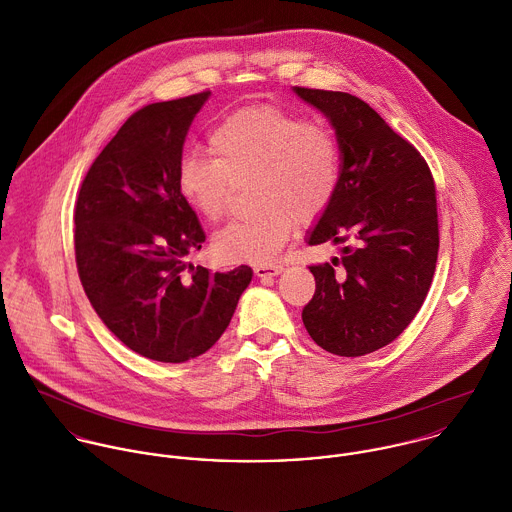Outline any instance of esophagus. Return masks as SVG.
Returning <instances> with one entry per match:
<instances>
[{
    "label": "esophagus",
    "instance_id": "esophagus-1",
    "mask_svg": "<svg viewBox=\"0 0 512 512\" xmlns=\"http://www.w3.org/2000/svg\"><path fill=\"white\" fill-rule=\"evenodd\" d=\"M279 273H283V265H257V267H255V275H257L259 279L277 277Z\"/></svg>",
    "mask_w": 512,
    "mask_h": 512
}]
</instances>
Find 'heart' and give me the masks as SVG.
I'll return each instance as SVG.
<instances>
[{"mask_svg": "<svg viewBox=\"0 0 512 512\" xmlns=\"http://www.w3.org/2000/svg\"><path fill=\"white\" fill-rule=\"evenodd\" d=\"M215 157L185 155L177 167L183 199L205 219L227 213L231 179L253 175L249 219L215 235L223 261L265 265L285 245L293 221L309 223L329 205L339 181V149L321 125L275 107L239 109L209 133Z\"/></svg>", "mask_w": 512, "mask_h": 512, "instance_id": "heart-1", "label": "heart"}]
</instances>
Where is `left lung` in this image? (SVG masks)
Wrapping results in <instances>:
<instances>
[{"instance_id":"8db88e82","label":"left lung","mask_w":512,"mask_h":512,"mask_svg":"<svg viewBox=\"0 0 512 512\" xmlns=\"http://www.w3.org/2000/svg\"><path fill=\"white\" fill-rule=\"evenodd\" d=\"M293 93L325 115L341 151L337 189L307 243H351L341 259L309 267L317 289L303 323L325 351L361 357L395 341L429 293L439 255L433 175L363 99L307 87Z\"/></svg>"}]
</instances>
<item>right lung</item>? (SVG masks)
Segmentation results:
<instances>
[{
	"mask_svg": "<svg viewBox=\"0 0 512 512\" xmlns=\"http://www.w3.org/2000/svg\"><path fill=\"white\" fill-rule=\"evenodd\" d=\"M209 95L133 113L89 167L75 203V261L89 303L125 347L159 363L209 351L253 279L247 265L209 273L185 263L205 233L179 193L177 167Z\"/></svg>",
	"mask_w": 512,
	"mask_h": 512,
	"instance_id": "add662e5",
	"label": "right lung"
}]
</instances>
